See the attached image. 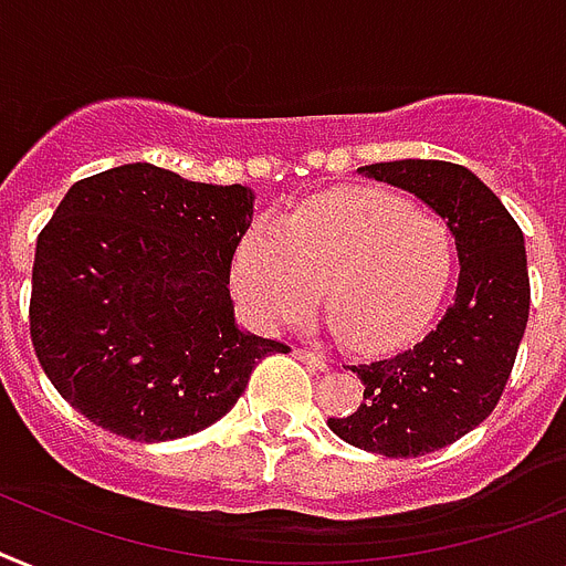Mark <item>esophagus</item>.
Segmentation results:
<instances>
[{
	"mask_svg": "<svg viewBox=\"0 0 566 566\" xmlns=\"http://www.w3.org/2000/svg\"><path fill=\"white\" fill-rule=\"evenodd\" d=\"M296 357L298 360H307L311 366H316V369H328V360H325L323 355L311 352V348H296Z\"/></svg>",
	"mask_w": 566,
	"mask_h": 566,
	"instance_id": "esophagus-1",
	"label": "esophagus"
}]
</instances>
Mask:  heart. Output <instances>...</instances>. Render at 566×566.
<instances>
[{
	"mask_svg": "<svg viewBox=\"0 0 566 566\" xmlns=\"http://www.w3.org/2000/svg\"><path fill=\"white\" fill-rule=\"evenodd\" d=\"M450 273L442 220L378 191H337L298 206L284 229L259 223L235 252L232 282L261 328L305 323L319 302L348 346H401L433 316Z\"/></svg>",
	"mask_w": 566,
	"mask_h": 566,
	"instance_id": "1",
	"label": "heart"
}]
</instances>
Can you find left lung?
Returning a JSON list of instances; mask_svg holds the SVG:
<instances>
[{"label": "left lung", "instance_id": "obj_1", "mask_svg": "<svg viewBox=\"0 0 566 566\" xmlns=\"http://www.w3.org/2000/svg\"><path fill=\"white\" fill-rule=\"evenodd\" d=\"M363 174L412 191L448 220L459 282L442 319L407 352L352 366L363 403L328 427L360 450L424 457L448 448L494 412L530 319L523 232L489 186L462 165L398 159Z\"/></svg>", "mask_w": 566, "mask_h": 566}]
</instances>
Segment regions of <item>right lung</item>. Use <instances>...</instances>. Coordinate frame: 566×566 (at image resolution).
<instances>
[{
	"label": "right lung",
	"instance_id": "right-lung-1",
	"mask_svg": "<svg viewBox=\"0 0 566 566\" xmlns=\"http://www.w3.org/2000/svg\"><path fill=\"white\" fill-rule=\"evenodd\" d=\"M252 191L150 163L77 179L36 238V360L92 424L133 442L200 433L284 343L235 325L229 273Z\"/></svg>",
	"mask_w": 566,
	"mask_h": 566
}]
</instances>
